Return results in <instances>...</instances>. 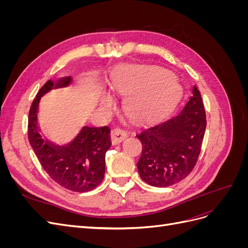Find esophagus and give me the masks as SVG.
I'll return each instance as SVG.
<instances>
[{"label":"esophagus","instance_id":"obj_1","mask_svg":"<svg viewBox=\"0 0 248 248\" xmlns=\"http://www.w3.org/2000/svg\"><path fill=\"white\" fill-rule=\"evenodd\" d=\"M127 138V133L121 128H114L110 131V140L112 145H118Z\"/></svg>","mask_w":248,"mask_h":248}]
</instances>
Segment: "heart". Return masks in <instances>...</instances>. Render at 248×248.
<instances>
[{
    "instance_id": "b5f03b06",
    "label": "heart",
    "mask_w": 248,
    "mask_h": 248,
    "mask_svg": "<svg viewBox=\"0 0 248 248\" xmlns=\"http://www.w3.org/2000/svg\"><path fill=\"white\" fill-rule=\"evenodd\" d=\"M112 90L127 95L124 101L126 114L138 122H149L162 118L175 108L181 96V88L170 71L157 66H132L112 78ZM98 102L110 108L114 98L101 91Z\"/></svg>"
}]
</instances>
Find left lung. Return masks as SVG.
Returning a JSON list of instances; mask_svg holds the SVG:
<instances>
[{
	"instance_id": "obj_1",
	"label": "left lung",
	"mask_w": 248,
	"mask_h": 248,
	"mask_svg": "<svg viewBox=\"0 0 248 248\" xmlns=\"http://www.w3.org/2000/svg\"><path fill=\"white\" fill-rule=\"evenodd\" d=\"M206 111L197 86L176 115L137 134L142 150L137 166L149 185L168 187L181 181L196 167L206 130Z\"/></svg>"
}]
</instances>
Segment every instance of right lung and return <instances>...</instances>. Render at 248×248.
Here are the masks:
<instances>
[{
	"mask_svg": "<svg viewBox=\"0 0 248 248\" xmlns=\"http://www.w3.org/2000/svg\"><path fill=\"white\" fill-rule=\"evenodd\" d=\"M70 77L47 80L36 95L29 111L28 138L43 170L60 186L77 192L94 189L103 180L106 153L111 141L108 126H84L67 140H54L44 133L38 123L41 97L52 89L71 84Z\"/></svg>",
	"mask_w": 248,
	"mask_h": 248,
	"instance_id": "right-lung-1",
	"label": "right lung"
}]
</instances>
